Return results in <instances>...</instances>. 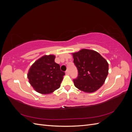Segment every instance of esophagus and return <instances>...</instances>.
Listing matches in <instances>:
<instances>
[{
    "label": "esophagus",
    "instance_id": "1",
    "mask_svg": "<svg viewBox=\"0 0 132 132\" xmlns=\"http://www.w3.org/2000/svg\"><path fill=\"white\" fill-rule=\"evenodd\" d=\"M65 74H66V75H69V71H68V70H67V71H65Z\"/></svg>",
    "mask_w": 132,
    "mask_h": 132
}]
</instances>
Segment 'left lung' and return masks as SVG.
Here are the masks:
<instances>
[{"label":"left lung","mask_w":132,"mask_h":132,"mask_svg":"<svg viewBox=\"0 0 132 132\" xmlns=\"http://www.w3.org/2000/svg\"><path fill=\"white\" fill-rule=\"evenodd\" d=\"M72 55L78 70V78L73 80L75 86L85 93L97 91L109 74L106 60L97 52L87 49H82Z\"/></svg>","instance_id":"obj_1"}]
</instances>
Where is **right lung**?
Here are the masks:
<instances>
[{
	"instance_id": "right-lung-1",
	"label": "right lung",
	"mask_w": 132,
	"mask_h": 132,
	"mask_svg": "<svg viewBox=\"0 0 132 132\" xmlns=\"http://www.w3.org/2000/svg\"><path fill=\"white\" fill-rule=\"evenodd\" d=\"M55 58L52 54L43 55L35 61L28 71L30 85L38 93H52L61 86L65 73L54 62Z\"/></svg>"
}]
</instances>
